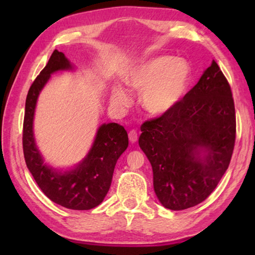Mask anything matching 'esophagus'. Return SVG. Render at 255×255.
<instances>
[{
  "mask_svg": "<svg viewBox=\"0 0 255 255\" xmlns=\"http://www.w3.org/2000/svg\"><path fill=\"white\" fill-rule=\"evenodd\" d=\"M128 137H129V140H130V143L135 144L136 141L138 140V133L136 130H130L128 133Z\"/></svg>",
  "mask_w": 255,
  "mask_h": 255,
  "instance_id": "34e87169",
  "label": "esophagus"
}]
</instances>
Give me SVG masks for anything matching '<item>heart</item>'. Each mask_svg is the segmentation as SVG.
Listing matches in <instances>:
<instances>
[{
	"label": "heart",
	"mask_w": 255,
	"mask_h": 255,
	"mask_svg": "<svg viewBox=\"0 0 255 255\" xmlns=\"http://www.w3.org/2000/svg\"><path fill=\"white\" fill-rule=\"evenodd\" d=\"M191 68L182 58L157 56L140 63L125 75V84L140 93V105L150 116L166 115L187 92ZM112 105L120 109L131 102L130 94L120 85H112Z\"/></svg>",
	"instance_id": "obj_1"
}]
</instances>
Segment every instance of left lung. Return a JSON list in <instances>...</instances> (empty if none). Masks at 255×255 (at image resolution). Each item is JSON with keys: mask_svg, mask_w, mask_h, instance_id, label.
<instances>
[{"mask_svg": "<svg viewBox=\"0 0 255 255\" xmlns=\"http://www.w3.org/2000/svg\"><path fill=\"white\" fill-rule=\"evenodd\" d=\"M140 129L138 144L162 206L182 210L204 201L226 172L235 144L234 100L218 64L213 60L183 100Z\"/></svg>", "mask_w": 255, "mask_h": 255, "instance_id": "1", "label": "left lung"}]
</instances>
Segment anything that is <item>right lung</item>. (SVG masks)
Listing matches in <instances>:
<instances>
[{"mask_svg": "<svg viewBox=\"0 0 255 255\" xmlns=\"http://www.w3.org/2000/svg\"><path fill=\"white\" fill-rule=\"evenodd\" d=\"M75 70L66 56L55 49L30 86L25 100L23 154L30 173L51 201L68 209L89 210L100 205L109 191L116 163L128 147L127 131L118 124H102L85 156L74 166L60 169L45 162L33 130L38 98L51 74Z\"/></svg>", "mask_w": 255, "mask_h": 255, "instance_id": "right-lung-1", "label": "right lung"}]
</instances>
